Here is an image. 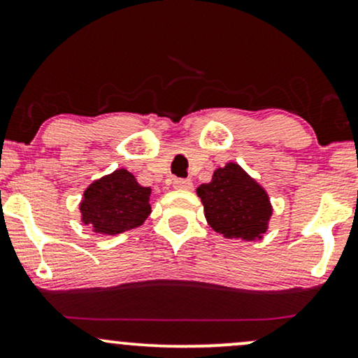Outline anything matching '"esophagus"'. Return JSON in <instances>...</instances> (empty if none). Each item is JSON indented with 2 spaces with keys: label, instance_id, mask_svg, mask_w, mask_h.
Returning <instances> with one entry per match:
<instances>
[{
  "label": "esophagus",
  "instance_id": "esophagus-1",
  "mask_svg": "<svg viewBox=\"0 0 358 358\" xmlns=\"http://www.w3.org/2000/svg\"><path fill=\"white\" fill-rule=\"evenodd\" d=\"M173 187L176 189H192L193 188V182L188 178H176L173 182Z\"/></svg>",
  "mask_w": 358,
  "mask_h": 358
}]
</instances>
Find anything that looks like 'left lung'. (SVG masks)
Here are the masks:
<instances>
[{
	"label": "left lung",
	"instance_id": "left-lung-1",
	"mask_svg": "<svg viewBox=\"0 0 358 358\" xmlns=\"http://www.w3.org/2000/svg\"><path fill=\"white\" fill-rule=\"evenodd\" d=\"M208 224L224 238L255 241L268 229L273 206L266 189L238 164L216 169L210 183L196 188Z\"/></svg>",
	"mask_w": 358,
	"mask_h": 358
}]
</instances>
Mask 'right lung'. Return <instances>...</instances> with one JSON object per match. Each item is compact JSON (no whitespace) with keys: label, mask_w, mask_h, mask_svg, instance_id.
I'll return each instance as SVG.
<instances>
[{"label":"right lung","mask_w":358,"mask_h":358,"mask_svg":"<svg viewBox=\"0 0 358 358\" xmlns=\"http://www.w3.org/2000/svg\"><path fill=\"white\" fill-rule=\"evenodd\" d=\"M152 189L120 169L90 183L80 201V220L99 234H120L148 218Z\"/></svg>","instance_id":"add662e5"}]
</instances>
